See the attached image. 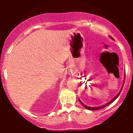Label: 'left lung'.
I'll return each mask as SVG.
<instances>
[{"label": "left lung", "instance_id": "left-lung-1", "mask_svg": "<svg viewBox=\"0 0 133 133\" xmlns=\"http://www.w3.org/2000/svg\"><path fill=\"white\" fill-rule=\"evenodd\" d=\"M112 38V37H111ZM124 80H125V76H124ZM123 86H124V84H123ZM123 86L122 87V88H121V89L120 90V91L119 92H118V94H117L116 96H115V97H114L113 99H112V100L111 101H110L109 102V103H108L107 104H104V105H103V106H98V107H89V106H86V105H85V104H84L83 103H82L81 101V100L79 99V102H80L82 104V105H83L84 106V108H86V109H89V110H97V109H103V108H105V107H106L107 106H108V105H109V104H111L112 103V102L113 101H115L116 99V98L117 97H118L119 96V95L120 94V93H121V91H122V89H123Z\"/></svg>", "mask_w": 133, "mask_h": 133}]
</instances>
